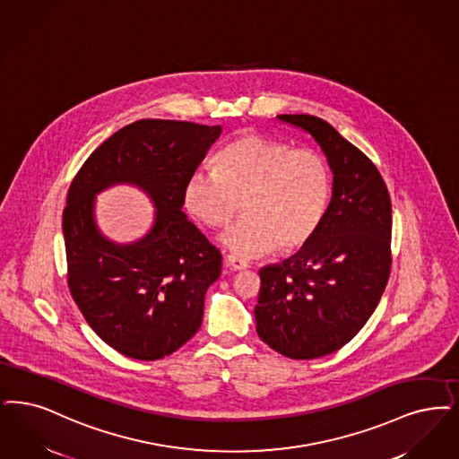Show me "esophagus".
I'll return each mask as SVG.
<instances>
[{"label": "esophagus", "mask_w": 459, "mask_h": 459, "mask_svg": "<svg viewBox=\"0 0 459 459\" xmlns=\"http://www.w3.org/2000/svg\"><path fill=\"white\" fill-rule=\"evenodd\" d=\"M225 264H227L230 270H234V272H240V270H247V268H249V264H247L246 261L232 256V255H229V256L225 257Z\"/></svg>", "instance_id": "esophagus-1"}]
</instances>
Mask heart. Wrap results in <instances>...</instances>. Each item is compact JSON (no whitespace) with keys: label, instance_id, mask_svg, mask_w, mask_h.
<instances>
[{"label":"heart","instance_id":"b5f03b06","mask_svg":"<svg viewBox=\"0 0 459 459\" xmlns=\"http://www.w3.org/2000/svg\"><path fill=\"white\" fill-rule=\"evenodd\" d=\"M215 174H193L184 208L212 229L225 227L244 203L246 219L221 242L238 259L304 249L319 232L331 200L326 160L312 148H294L261 134H242L213 160Z\"/></svg>","mask_w":459,"mask_h":459}]
</instances>
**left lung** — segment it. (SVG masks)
I'll return each instance as SVG.
<instances>
[{
	"label": "left lung",
	"instance_id": "1",
	"mask_svg": "<svg viewBox=\"0 0 459 459\" xmlns=\"http://www.w3.org/2000/svg\"><path fill=\"white\" fill-rule=\"evenodd\" d=\"M276 117L307 131L333 172L316 238L259 270V338L289 359L309 360L347 345L377 307L391 272V200L377 167L330 123L309 114Z\"/></svg>",
	"mask_w": 459,
	"mask_h": 459
}]
</instances>
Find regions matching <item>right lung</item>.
<instances>
[{"mask_svg": "<svg viewBox=\"0 0 459 459\" xmlns=\"http://www.w3.org/2000/svg\"><path fill=\"white\" fill-rule=\"evenodd\" d=\"M221 133L140 119L97 148L70 186L63 212L70 292L91 328L129 359H164L202 326L221 255L187 221L183 189ZM114 183L138 185L158 210L148 236L131 245L104 238L94 223V196Z\"/></svg>", "mask_w": 459, "mask_h": 459, "instance_id": "1", "label": "right lung"}]
</instances>
